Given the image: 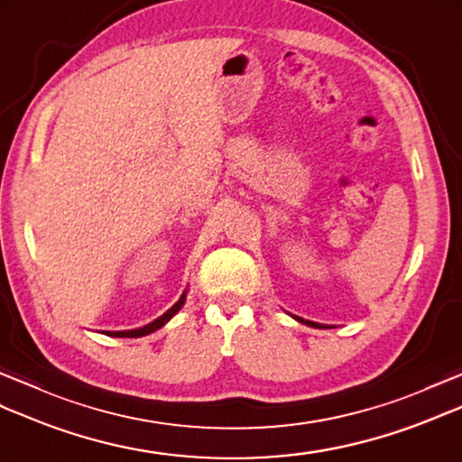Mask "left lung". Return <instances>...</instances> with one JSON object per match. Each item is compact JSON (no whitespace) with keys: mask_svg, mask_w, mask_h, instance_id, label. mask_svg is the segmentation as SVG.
<instances>
[{"mask_svg":"<svg viewBox=\"0 0 462 462\" xmlns=\"http://www.w3.org/2000/svg\"><path fill=\"white\" fill-rule=\"evenodd\" d=\"M293 319H298L300 323H306V326L310 328H316V329H331V326H323V323H318V321H310V319H303V318H298V316H291Z\"/></svg>","mask_w":462,"mask_h":462,"instance_id":"1","label":"left lung"}]
</instances>
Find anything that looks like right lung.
<instances>
[{"label":"right lung","mask_w":462,"mask_h":462,"mask_svg":"<svg viewBox=\"0 0 462 462\" xmlns=\"http://www.w3.org/2000/svg\"><path fill=\"white\" fill-rule=\"evenodd\" d=\"M186 293H189V290L182 291V296L179 298V301H176L171 310H166L161 318L152 319L151 323H146V326H143V328L125 329V331H105V333H106V336H111V337H143V336H149V333L166 326V323H169L176 316V313L180 311V308L184 306V301H186Z\"/></svg>","instance_id":"add662e5"}]
</instances>
